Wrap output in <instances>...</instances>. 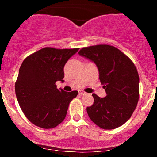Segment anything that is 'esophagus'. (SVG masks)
<instances>
[{
    "mask_svg": "<svg viewBox=\"0 0 157 157\" xmlns=\"http://www.w3.org/2000/svg\"><path fill=\"white\" fill-rule=\"evenodd\" d=\"M78 92H79V94H80V96H82V95H86V93L85 92V91H82V90H79Z\"/></svg>",
    "mask_w": 157,
    "mask_h": 157,
    "instance_id": "34e87169",
    "label": "esophagus"
}]
</instances>
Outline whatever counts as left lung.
Segmentation results:
<instances>
[{
    "mask_svg": "<svg viewBox=\"0 0 157 157\" xmlns=\"http://www.w3.org/2000/svg\"><path fill=\"white\" fill-rule=\"evenodd\" d=\"M78 54L96 65L106 92L103 98L92 94L93 105L86 109L89 118L105 130L123 125L139 100L140 78L136 66L125 54L109 45L82 48Z\"/></svg>",
    "mask_w": 157,
    "mask_h": 157,
    "instance_id": "obj_1",
    "label": "left lung"
}]
</instances>
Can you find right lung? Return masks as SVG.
Here are the masks:
<instances>
[{
    "mask_svg": "<svg viewBox=\"0 0 157 157\" xmlns=\"http://www.w3.org/2000/svg\"><path fill=\"white\" fill-rule=\"evenodd\" d=\"M78 50L46 47L23 60L15 94L23 113L34 125L53 128L64 120L68 105L78 91L57 89L55 82H63L65 64Z\"/></svg>",
    "mask_w": 157,
    "mask_h": 157,
    "instance_id": "obj_1",
    "label": "right lung"
}]
</instances>
